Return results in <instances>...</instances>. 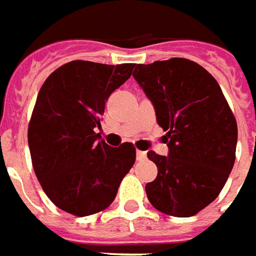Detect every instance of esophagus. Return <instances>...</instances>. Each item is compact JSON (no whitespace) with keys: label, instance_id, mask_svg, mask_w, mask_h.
<instances>
[{"label":"esophagus","instance_id":"obj_1","mask_svg":"<svg viewBox=\"0 0 256 256\" xmlns=\"http://www.w3.org/2000/svg\"><path fill=\"white\" fill-rule=\"evenodd\" d=\"M136 160L138 161H145L146 160V152L145 151H136Z\"/></svg>","mask_w":256,"mask_h":256}]
</instances>
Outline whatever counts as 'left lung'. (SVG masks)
<instances>
[{
	"instance_id": "obj_1",
	"label": "left lung",
	"mask_w": 256,
	"mask_h": 256,
	"mask_svg": "<svg viewBox=\"0 0 256 256\" xmlns=\"http://www.w3.org/2000/svg\"><path fill=\"white\" fill-rule=\"evenodd\" d=\"M132 76L166 131L168 155L148 151L158 175L145 185L154 208L188 218L222 191L235 162L236 121L221 86L201 65L172 58L136 64Z\"/></svg>"
}]
</instances>
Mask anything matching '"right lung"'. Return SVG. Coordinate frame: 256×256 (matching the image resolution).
Returning <instances> with one entry per match:
<instances>
[{
  "label": "right lung",
  "instance_id": "add662e5",
  "mask_svg": "<svg viewBox=\"0 0 256 256\" xmlns=\"http://www.w3.org/2000/svg\"><path fill=\"white\" fill-rule=\"evenodd\" d=\"M135 64L72 61L41 86L28 126L35 175L60 210L86 216L108 208L135 162V148L100 140L108 96L131 76Z\"/></svg>",
  "mask_w": 256,
  "mask_h": 256
}]
</instances>
